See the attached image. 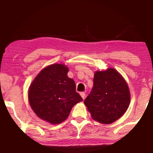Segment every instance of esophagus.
Segmentation results:
<instances>
[{
  "instance_id": "1",
  "label": "esophagus",
  "mask_w": 153,
  "mask_h": 153,
  "mask_svg": "<svg viewBox=\"0 0 153 153\" xmlns=\"http://www.w3.org/2000/svg\"><path fill=\"white\" fill-rule=\"evenodd\" d=\"M80 95H81V97L83 99H84L85 97H86V94H85L84 92H80Z\"/></svg>"
}]
</instances>
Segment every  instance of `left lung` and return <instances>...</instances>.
<instances>
[{
    "mask_svg": "<svg viewBox=\"0 0 153 153\" xmlns=\"http://www.w3.org/2000/svg\"><path fill=\"white\" fill-rule=\"evenodd\" d=\"M91 92L84 104L92 119L110 124L122 116L130 102V93L122 76L115 69L95 72Z\"/></svg>",
    "mask_w": 153,
    "mask_h": 153,
    "instance_id": "1",
    "label": "left lung"
}]
</instances>
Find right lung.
<instances>
[{
  "instance_id": "1",
  "label": "right lung",
  "mask_w": 153,
  "mask_h": 153,
  "mask_svg": "<svg viewBox=\"0 0 153 153\" xmlns=\"http://www.w3.org/2000/svg\"><path fill=\"white\" fill-rule=\"evenodd\" d=\"M68 71L63 64L51 65L38 74L30 86L28 99L32 110L51 124L63 122L72 107L83 100L76 92L74 80L67 76Z\"/></svg>"
}]
</instances>
